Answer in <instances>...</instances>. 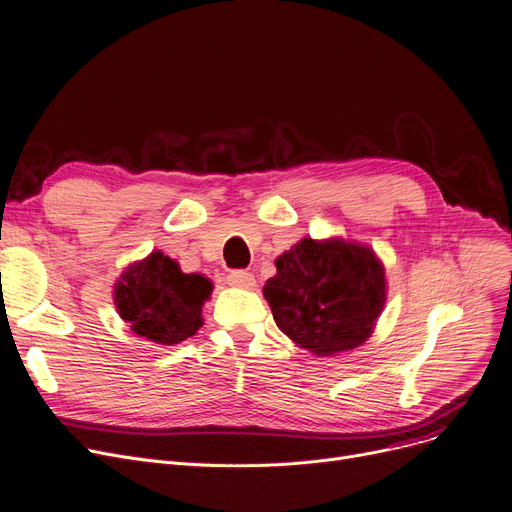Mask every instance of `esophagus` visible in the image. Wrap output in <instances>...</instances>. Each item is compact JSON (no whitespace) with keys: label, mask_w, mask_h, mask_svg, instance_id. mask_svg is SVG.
Listing matches in <instances>:
<instances>
[{"label":"esophagus","mask_w":512,"mask_h":512,"mask_svg":"<svg viewBox=\"0 0 512 512\" xmlns=\"http://www.w3.org/2000/svg\"><path fill=\"white\" fill-rule=\"evenodd\" d=\"M227 283L233 287H243V289H250L254 287V275L250 271H231L227 275Z\"/></svg>","instance_id":"obj_1"}]
</instances>
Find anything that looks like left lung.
Returning <instances> with one entry per match:
<instances>
[{"instance_id":"8db88e82","label":"left lung","mask_w":512,"mask_h":512,"mask_svg":"<svg viewBox=\"0 0 512 512\" xmlns=\"http://www.w3.org/2000/svg\"><path fill=\"white\" fill-rule=\"evenodd\" d=\"M262 294L277 327L316 356L360 346L385 304V273L375 254L342 239L310 237L277 258Z\"/></svg>"}]
</instances>
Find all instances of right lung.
Listing matches in <instances>:
<instances>
[{"label": "right lung", "instance_id": "right-lung-1", "mask_svg": "<svg viewBox=\"0 0 512 512\" xmlns=\"http://www.w3.org/2000/svg\"><path fill=\"white\" fill-rule=\"evenodd\" d=\"M212 283L202 275H185L179 264L154 252L129 266L114 289L120 319L156 344H179L202 327V306Z\"/></svg>", "mask_w": 512, "mask_h": 512}]
</instances>
